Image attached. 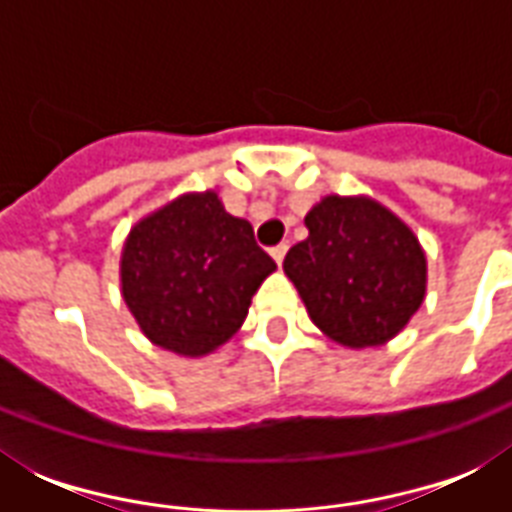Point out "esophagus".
I'll return each mask as SVG.
<instances>
[{
	"instance_id": "esophagus-1",
	"label": "esophagus",
	"mask_w": 512,
	"mask_h": 512,
	"mask_svg": "<svg viewBox=\"0 0 512 512\" xmlns=\"http://www.w3.org/2000/svg\"><path fill=\"white\" fill-rule=\"evenodd\" d=\"M287 249H289L287 241H281V244H276V247H271L273 260H276V263H279V265H281V260H284V255H287Z\"/></svg>"
}]
</instances>
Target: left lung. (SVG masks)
I'll use <instances>...</instances> for the list:
<instances>
[{"instance_id":"obj_1","label":"left lung","mask_w":512,"mask_h":512,"mask_svg":"<svg viewBox=\"0 0 512 512\" xmlns=\"http://www.w3.org/2000/svg\"><path fill=\"white\" fill-rule=\"evenodd\" d=\"M308 239L289 249L284 273L313 324L348 348L396 337L425 297V252L390 209L327 196L305 215Z\"/></svg>"}]
</instances>
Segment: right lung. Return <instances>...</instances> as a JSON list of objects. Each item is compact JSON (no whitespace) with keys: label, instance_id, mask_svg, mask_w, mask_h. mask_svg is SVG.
Listing matches in <instances>:
<instances>
[{"label":"right lung","instance_id":"obj_1","mask_svg":"<svg viewBox=\"0 0 512 512\" xmlns=\"http://www.w3.org/2000/svg\"><path fill=\"white\" fill-rule=\"evenodd\" d=\"M276 263L217 193H188L132 228L122 295L143 335L180 356L231 340Z\"/></svg>","mask_w":512,"mask_h":512}]
</instances>
